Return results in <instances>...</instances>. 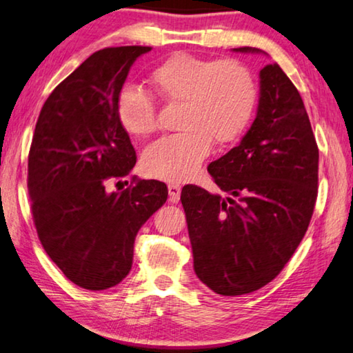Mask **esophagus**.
Masks as SVG:
<instances>
[{"instance_id":"esophagus-1","label":"esophagus","mask_w":353,"mask_h":353,"mask_svg":"<svg viewBox=\"0 0 353 353\" xmlns=\"http://www.w3.org/2000/svg\"><path fill=\"white\" fill-rule=\"evenodd\" d=\"M180 195H181L180 184H175V183L169 184V199H170L172 203H176V201L180 200Z\"/></svg>"}]
</instances>
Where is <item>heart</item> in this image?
<instances>
[{
    "instance_id": "obj_1",
    "label": "heart",
    "mask_w": 353,
    "mask_h": 353,
    "mask_svg": "<svg viewBox=\"0 0 353 353\" xmlns=\"http://www.w3.org/2000/svg\"><path fill=\"white\" fill-rule=\"evenodd\" d=\"M150 83L167 105L181 106L176 122L180 134L152 143L142 156L143 173L169 183L197 175L211 142L227 145L236 141L256 103L253 73L236 59L176 53L153 68ZM117 112L123 128L136 137H148L158 128L153 97L139 89L122 90Z\"/></svg>"
}]
</instances>
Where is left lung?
I'll use <instances>...</instances> for the list:
<instances>
[{"instance_id": "obj_1", "label": "left lung", "mask_w": 353, "mask_h": 353, "mask_svg": "<svg viewBox=\"0 0 353 353\" xmlns=\"http://www.w3.org/2000/svg\"><path fill=\"white\" fill-rule=\"evenodd\" d=\"M241 53H259L242 46ZM319 150L296 85L279 63L259 72L256 117L238 147L208 165L227 197L181 190L194 270L221 296L259 290L281 272L307 233Z\"/></svg>"}]
</instances>
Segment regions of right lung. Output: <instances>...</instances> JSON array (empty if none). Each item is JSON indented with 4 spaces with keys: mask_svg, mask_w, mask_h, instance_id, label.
Listing matches in <instances>:
<instances>
[{
    "mask_svg": "<svg viewBox=\"0 0 353 353\" xmlns=\"http://www.w3.org/2000/svg\"><path fill=\"white\" fill-rule=\"evenodd\" d=\"M150 50L115 46L89 56L46 98L34 130V225L48 256L84 290H108L130 274L137 231L169 194L164 183L136 176L122 192H106L108 181L136 164L117 105L131 65Z\"/></svg>",
    "mask_w": 353,
    "mask_h": 353,
    "instance_id": "right-lung-1",
    "label": "right lung"
}]
</instances>
